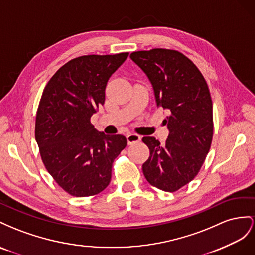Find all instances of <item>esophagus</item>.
<instances>
[{"label":"esophagus","mask_w":255,"mask_h":255,"mask_svg":"<svg viewBox=\"0 0 255 255\" xmlns=\"http://www.w3.org/2000/svg\"><path fill=\"white\" fill-rule=\"evenodd\" d=\"M127 137V142L129 145L131 144H134V143H137L139 141H141V135L136 134V133H128L126 135Z\"/></svg>","instance_id":"obj_1"}]
</instances>
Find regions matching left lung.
I'll use <instances>...</instances> for the list:
<instances>
[{
  "instance_id": "left-lung-1",
  "label": "left lung",
  "mask_w": 255,
  "mask_h": 255,
  "mask_svg": "<svg viewBox=\"0 0 255 255\" xmlns=\"http://www.w3.org/2000/svg\"><path fill=\"white\" fill-rule=\"evenodd\" d=\"M130 57L147 75L157 106L170 113L164 120L170 133L163 146L154 136L142 139L149 148L143 174L151 186L175 192L198 175L212 145L208 85L194 63L176 50L136 51Z\"/></svg>"
}]
</instances>
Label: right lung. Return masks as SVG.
I'll use <instances>...</instances> for the list:
<instances>
[{"mask_svg":"<svg viewBox=\"0 0 255 255\" xmlns=\"http://www.w3.org/2000/svg\"><path fill=\"white\" fill-rule=\"evenodd\" d=\"M128 54L76 57L55 72L42 92L35 139L47 171L70 195L105 190L114 159L126 147L125 136L97 131L91 116L105 104L108 80Z\"/></svg>","mask_w":255,"mask_h":255,"instance_id":"add662e5","label":"right lung"}]
</instances>
